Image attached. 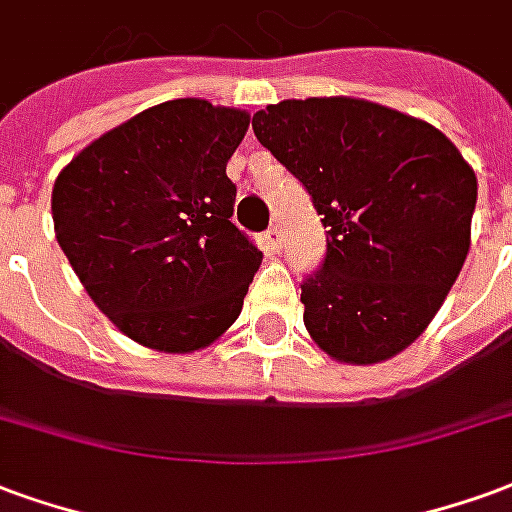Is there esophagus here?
Masks as SVG:
<instances>
[{"label":"esophagus","instance_id":"1","mask_svg":"<svg viewBox=\"0 0 512 512\" xmlns=\"http://www.w3.org/2000/svg\"><path fill=\"white\" fill-rule=\"evenodd\" d=\"M264 242H267V248H270V251H281L283 248V234H281V229H278V226H272V229H267L264 231Z\"/></svg>","mask_w":512,"mask_h":512}]
</instances>
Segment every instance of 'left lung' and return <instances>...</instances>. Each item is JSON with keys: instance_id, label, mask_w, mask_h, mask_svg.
<instances>
[{"instance_id": "left-lung-1", "label": "left lung", "mask_w": 512, "mask_h": 512, "mask_svg": "<svg viewBox=\"0 0 512 512\" xmlns=\"http://www.w3.org/2000/svg\"><path fill=\"white\" fill-rule=\"evenodd\" d=\"M253 133L327 229L300 297L313 343L349 365L404 352L464 267L475 169L434 125L360 98L281 100L253 114Z\"/></svg>"}]
</instances>
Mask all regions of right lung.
I'll return each mask as SVG.
<instances>
[{
    "mask_svg": "<svg viewBox=\"0 0 512 512\" xmlns=\"http://www.w3.org/2000/svg\"><path fill=\"white\" fill-rule=\"evenodd\" d=\"M251 114L179 98L111 128L59 171L51 215L78 281L147 349H207L237 322L261 251L234 223L226 163Z\"/></svg>",
    "mask_w": 512,
    "mask_h": 512,
    "instance_id": "1",
    "label": "right lung"
}]
</instances>
